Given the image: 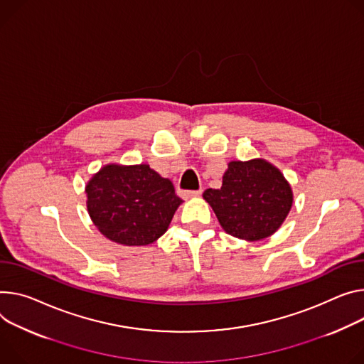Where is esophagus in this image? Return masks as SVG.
I'll return each instance as SVG.
<instances>
[{"label":"esophagus","instance_id":"obj_1","mask_svg":"<svg viewBox=\"0 0 364 364\" xmlns=\"http://www.w3.org/2000/svg\"><path fill=\"white\" fill-rule=\"evenodd\" d=\"M180 194H181L183 199H191V197L200 196L202 194V188H199V190H186V191H181Z\"/></svg>","mask_w":364,"mask_h":364}]
</instances>
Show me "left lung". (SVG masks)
<instances>
[{"instance_id": "obj_1", "label": "left lung", "mask_w": 364, "mask_h": 364, "mask_svg": "<svg viewBox=\"0 0 364 364\" xmlns=\"http://www.w3.org/2000/svg\"><path fill=\"white\" fill-rule=\"evenodd\" d=\"M203 199L212 206L226 234L261 241L282 226L293 203L291 187L273 164L255 158L230 161L220 188H208Z\"/></svg>"}]
</instances>
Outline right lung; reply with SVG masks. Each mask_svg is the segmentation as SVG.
<instances>
[{"instance_id": "obj_1", "label": "right lung", "mask_w": 364, "mask_h": 364, "mask_svg": "<svg viewBox=\"0 0 364 364\" xmlns=\"http://www.w3.org/2000/svg\"><path fill=\"white\" fill-rule=\"evenodd\" d=\"M92 223L113 242L149 245L168 229L181 205L174 186L148 164H107L85 186Z\"/></svg>"}]
</instances>
